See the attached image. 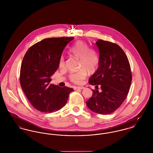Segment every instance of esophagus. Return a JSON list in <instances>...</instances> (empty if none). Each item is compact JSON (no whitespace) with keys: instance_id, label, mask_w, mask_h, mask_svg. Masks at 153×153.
Wrapping results in <instances>:
<instances>
[{"instance_id":"esophagus-1","label":"esophagus","mask_w":153,"mask_h":153,"mask_svg":"<svg viewBox=\"0 0 153 153\" xmlns=\"http://www.w3.org/2000/svg\"><path fill=\"white\" fill-rule=\"evenodd\" d=\"M85 87H83V86H76L74 88L75 89H83Z\"/></svg>"}]
</instances>
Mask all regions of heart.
Returning <instances> with one entry per match:
<instances>
[{
  "label": "heart",
  "instance_id": "heart-1",
  "mask_svg": "<svg viewBox=\"0 0 153 153\" xmlns=\"http://www.w3.org/2000/svg\"><path fill=\"white\" fill-rule=\"evenodd\" d=\"M70 52L74 57L79 59V68L81 70L71 74L69 76L70 80L75 84H81L86 78L87 71L93 74L97 70L99 64V56L86 42L81 41L76 42L70 48ZM59 66L60 68L65 67V60L62 56L59 60Z\"/></svg>",
  "mask_w": 153,
  "mask_h": 153
}]
</instances>
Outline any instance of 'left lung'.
<instances>
[{
	"instance_id": "1",
	"label": "left lung",
	"mask_w": 153,
	"mask_h": 153,
	"mask_svg": "<svg viewBox=\"0 0 153 153\" xmlns=\"http://www.w3.org/2000/svg\"><path fill=\"white\" fill-rule=\"evenodd\" d=\"M99 51L97 71L89 79L95 85L92 97L86 102L92 111L106 115L117 110L126 99L132 82V72L125 52L118 45L99 39ZM99 86L101 92H99Z\"/></svg>"
}]
</instances>
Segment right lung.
Instances as JSON below:
<instances>
[{"mask_svg":"<svg viewBox=\"0 0 153 153\" xmlns=\"http://www.w3.org/2000/svg\"><path fill=\"white\" fill-rule=\"evenodd\" d=\"M74 37L43 39L26 52L21 63L20 84L33 107L43 112L60 110L74 91L67 86L51 84V76L57 70L59 62L66 45Z\"/></svg>","mask_w":153,"mask_h":153,"instance_id":"obj_1","label":"right lung"}]
</instances>
